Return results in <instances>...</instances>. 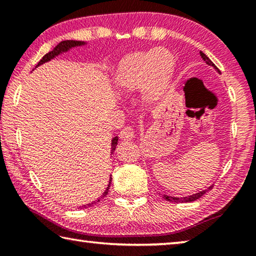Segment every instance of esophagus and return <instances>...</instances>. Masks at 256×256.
Returning a JSON list of instances; mask_svg holds the SVG:
<instances>
[{"instance_id":"34e87169","label":"esophagus","mask_w":256,"mask_h":256,"mask_svg":"<svg viewBox=\"0 0 256 256\" xmlns=\"http://www.w3.org/2000/svg\"><path fill=\"white\" fill-rule=\"evenodd\" d=\"M120 140L123 141H128V140H133L134 138V131L131 128H125L120 133Z\"/></svg>"}]
</instances>
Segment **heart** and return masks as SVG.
Wrapping results in <instances>:
<instances>
[{"instance_id":"1","label":"heart","mask_w":256,"mask_h":256,"mask_svg":"<svg viewBox=\"0 0 256 256\" xmlns=\"http://www.w3.org/2000/svg\"><path fill=\"white\" fill-rule=\"evenodd\" d=\"M175 68L174 55L164 47L138 50L125 55L120 60L112 81L116 89L122 92L141 89L142 98L154 102L167 92Z\"/></svg>"}]
</instances>
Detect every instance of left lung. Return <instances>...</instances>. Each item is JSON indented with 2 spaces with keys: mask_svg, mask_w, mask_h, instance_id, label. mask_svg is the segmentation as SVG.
Here are the masks:
<instances>
[{
  "mask_svg": "<svg viewBox=\"0 0 256 256\" xmlns=\"http://www.w3.org/2000/svg\"><path fill=\"white\" fill-rule=\"evenodd\" d=\"M200 55H201V58L206 60V63L208 64V66H212V68H214V70H216V71L219 72L218 68H216L214 64L211 62V60H209V58H208V56H206L204 53H202V52H200ZM211 188H212V185H210L209 188H206V190H200V192L192 194V196H180V198H178V196H166V194H164V200H167V201H170V202H174V203H188V202H193V201H196V200H198V198H202L206 192H209V190H210Z\"/></svg>",
  "mask_w": 256,
  "mask_h": 256,
  "instance_id": "1",
  "label": "left lung"
}]
</instances>
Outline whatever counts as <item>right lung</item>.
Segmentation results:
<instances>
[{
  "label": "right lung",
  "instance_id": "obj_1",
  "mask_svg": "<svg viewBox=\"0 0 256 256\" xmlns=\"http://www.w3.org/2000/svg\"><path fill=\"white\" fill-rule=\"evenodd\" d=\"M88 44H89L88 42H81V40H64V42H60V44H58V46H56L53 50L50 52V53H47V54L44 56V58H42L40 60V63L37 64L36 68H38L40 66H42V64H44V63L50 62V60H54L55 58H58V56H60V55H62V54H64V53H68V52H70L72 48H76V47H81V46H84V45H88ZM118 136H114V138H112L110 152H114V150L116 149V146H118ZM110 184H112V175L110 176V180H108L107 188H106L105 190H104V193L102 194L100 198H98L97 200H94V201H92V202L88 203V204H84V206H80L81 209H86V208L92 206L94 204H96V203H98L99 201H100L102 198H105V196H107L108 190H110Z\"/></svg>",
  "mask_w": 256,
  "mask_h": 256
}]
</instances>
